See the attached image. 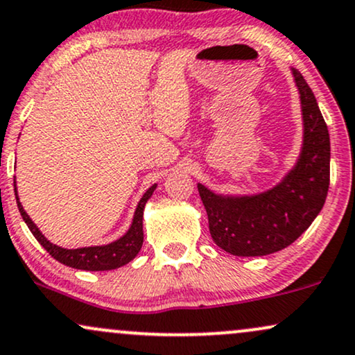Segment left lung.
<instances>
[{
  "label": "left lung",
  "instance_id": "1",
  "mask_svg": "<svg viewBox=\"0 0 355 355\" xmlns=\"http://www.w3.org/2000/svg\"><path fill=\"white\" fill-rule=\"evenodd\" d=\"M301 94L304 144L297 165L279 185L254 196H220L198 185L213 241L234 256L281 251L309 228L322 210L331 177V142L324 117L301 72L293 71Z\"/></svg>",
  "mask_w": 355,
  "mask_h": 355
}]
</instances>
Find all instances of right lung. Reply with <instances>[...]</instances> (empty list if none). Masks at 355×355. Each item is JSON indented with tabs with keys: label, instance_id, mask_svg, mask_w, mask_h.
<instances>
[{
	"label": "right lung",
	"instance_id": "add662e5",
	"mask_svg": "<svg viewBox=\"0 0 355 355\" xmlns=\"http://www.w3.org/2000/svg\"><path fill=\"white\" fill-rule=\"evenodd\" d=\"M155 187L157 185H152L150 189L145 191L142 198H140L139 205H137L134 221H132L129 232L123 234L121 240L110 243V245H105V246H89V248H78V250H64L61 246H55L53 243H49L44 236H42V233L37 230V226L33 223V220L29 218L28 213L23 210V205L19 203L18 193H16V203H18L19 213L21 216H23L24 223H26L28 228L31 230L34 238L41 243V246L44 248L51 256H53L55 261L66 264V266L76 268V270L109 271V270H115V268L123 266V264L132 261V259L139 254L140 248H142V243H144V226H142L144 208H145V203H147V200L152 196L153 190H155Z\"/></svg>",
	"mask_w": 355,
	"mask_h": 355
}]
</instances>
